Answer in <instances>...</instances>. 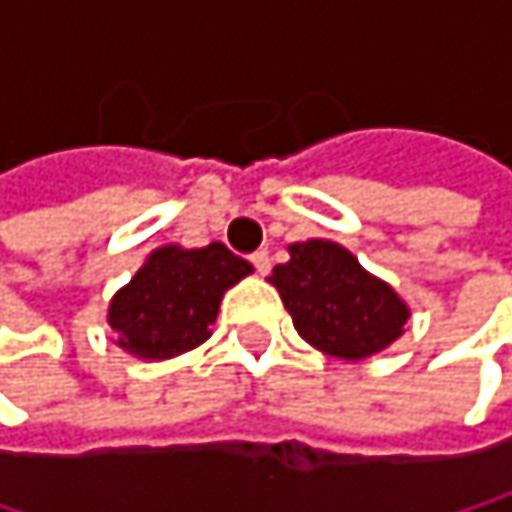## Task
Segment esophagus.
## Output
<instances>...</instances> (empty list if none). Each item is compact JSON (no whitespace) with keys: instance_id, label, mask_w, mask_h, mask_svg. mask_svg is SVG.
Masks as SVG:
<instances>
[{"instance_id":"1","label":"esophagus","mask_w":512,"mask_h":512,"mask_svg":"<svg viewBox=\"0 0 512 512\" xmlns=\"http://www.w3.org/2000/svg\"><path fill=\"white\" fill-rule=\"evenodd\" d=\"M249 260H252V266H255L260 275H266V272H269V266H272V263H269V252H266V249H257L255 255L249 257Z\"/></svg>"}]
</instances>
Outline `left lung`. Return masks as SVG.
Segmentation results:
<instances>
[{
  "mask_svg": "<svg viewBox=\"0 0 512 512\" xmlns=\"http://www.w3.org/2000/svg\"><path fill=\"white\" fill-rule=\"evenodd\" d=\"M296 332L317 350L364 358L400 338L409 320L400 296L329 240L293 243L290 260L269 275Z\"/></svg>",
  "mask_w": 512,
  "mask_h": 512,
  "instance_id": "8db88e82",
  "label": "left lung"
}]
</instances>
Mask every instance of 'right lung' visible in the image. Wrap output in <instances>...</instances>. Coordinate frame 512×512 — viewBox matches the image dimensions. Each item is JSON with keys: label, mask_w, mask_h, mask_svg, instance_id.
Listing matches in <instances>:
<instances>
[{"label": "right lung", "mask_w": 512, "mask_h": 512, "mask_svg": "<svg viewBox=\"0 0 512 512\" xmlns=\"http://www.w3.org/2000/svg\"><path fill=\"white\" fill-rule=\"evenodd\" d=\"M252 272V263L222 243L204 249L165 246L109 305L118 344L139 358H168L207 341L222 293Z\"/></svg>", "instance_id": "add662e5"}]
</instances>
